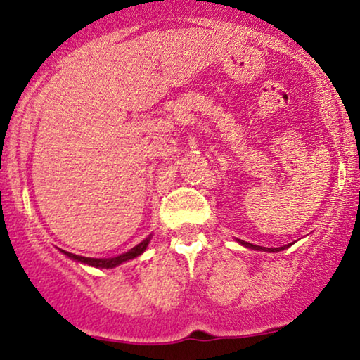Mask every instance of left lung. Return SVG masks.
I'll return each mask as SVG.
<instances>
[{"mask_svg": "<svg viewBox=\"0 0 360 360\" xmlns=\"http://www.w3.org/2000/svg\"><path fill=\"white\" fill-rule=\"evenodd\" d=\"M237 242L240 243V245H243V247H247V248H252V250H258V252H281V250H286V248H288L291 243H288V245H283V247H278V248H266V247H260V245H253V243H248V242H243V240H238L237 238Z\"/></svg>", "mask_w": 360, "mask_h": 360, "instance_id": "obj_1", "label": "left lung"}]
</instances>
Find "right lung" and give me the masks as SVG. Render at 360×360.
Segmentation results:
<instances>
[{
	"label": "right lung",
	"mask_w": 360,
	"mask_h": 360,
	"mask_svg": "<svg viewBox=\"0 0 360 360\" xmlns=\"http://www.w3.org/2000/svg\"><path fill=\"white\" fill-rule=\"evenodd\" d=\"M151 237L153 236H148L145 240L140 242L138 245H135L133 248H130L128 252H124L118 257H112V258H90V257L75 255V253H70V252H65V250H60V252L64 253L65 257H69L70 260L82 263V265H89V266H94V268H115V266L122 265V263H124V262H130V260H133V258L140 257L141 253L146 250L148 245H150Z\"/></svg>",
	"instance_id": "right-lung-1"
}]
</instances>
